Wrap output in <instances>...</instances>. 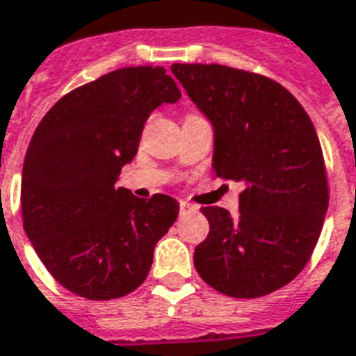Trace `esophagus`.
<instances>
[{
    "instance_id": "34e87169",
    "label": "esophagus",
    "mask_w": 356,
    "mask_h": 356,
    "mask_svg": "<svg viewBox=\"0 0 356 356\" xmlns=\"http://www.w3.org/2000/svg\"><path fill=\"white\" fill-rule=\"evenodd\" d=\"M196 209H197L196 205H192V203H188V202H181V203H179V211H181V214L194 213Z\"/></svg>"
}]
</instances>
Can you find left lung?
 Listing matches in <instances>:
<instances>
[{
	"label": "left lung",
	"mask_w": 356,
	"mask_h": 356,
	"mask_svg": "<svg viewBox=\"0 0 356 356\" xmlns=\"http://www.w3.org/2000/svg\"><path fill=\"white\" fill-rule=\"evenodd\" d=\"M213 124V170L243 186L238 213L203 207L209 235L194 265L216 291L256 298L305 268L329 207L327 172L312 119L286 88L224 65H172Z\"/></svg>",
	"instance_id": "8db88e82"
}]
</instances>
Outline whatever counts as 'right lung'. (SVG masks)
Listing matches in <instances>:
<instances>
[{"instance_id": "add662e5", "label": "right lung", "mask_w": 356, "mask_h": 356, "mask_svg": "<svg viewBox=\"0 0 356 356\" xmlns=\"http://www.w3.org/2000/svg\"><path fill=\"white\" fill-rule=\"evenodd\" d=\"M179 99L162 67H127L65 95L35 130L22 170L24 229L69 291L110 300L147 278L179 203L166 194L140 200L115 183L153 110Z\"/></svg>"}]
</instances>
